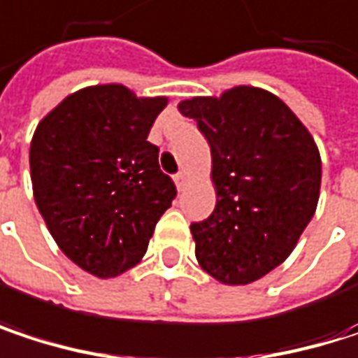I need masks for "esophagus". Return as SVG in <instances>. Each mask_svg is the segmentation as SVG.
<instances>
[{
    "mask_svg": "<svg viewBox=\"0 0 358 358\" xmlns=\"http://www.w3.org/2000/svg\"><path fill=\"white\" fill-rule=\"evenodd\" d=\"M186 174H184V172H178V174H176V176H174V182H176V186H178V190H182V188H184V186H186Z\"/></svg>",
    "mask_w": 358,
    "mask_h": 358,
    "instance_id": "esophagus-1",
    "label": "esophagus"
}]
</instances>
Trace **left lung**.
<instances>
[{
  "label": "left lung",
  "mask_w": 358,
  "mask_h": 358,
  "mask_svg": "<svg viewBox=\"0 0 358 358\" xmlns=\"http://www.w3.org/2000/svg\"><path fill=\"white\" fill-rule=\"evenodd\" d=\"M211 147L215 209L190 224L199 265L245 286L288 259L311 222L322 186L320 149L280 97L234 87L180 101Z\"/></svg>",
  "instance_id": "8db88e82"
}]
</instances>
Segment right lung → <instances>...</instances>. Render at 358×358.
<instances>
[{
    "instance_id": "obj_1",
    "label": "right lung",
    "mask_w": 358,
    "mask_h": 358,
    "mask_svg": "<svg viewBox=\"0 0 358 358\" xmlns=\"http://www.w3.org/2000/svg\"><path fill=\"white\" fill-rule=\"evenodd\" d=\"M168 97H136L124 85L68 95L31 141L33 194L62 252L97 278H115L147 252L176 196L147 141Z\"/></svg>"
}]
</instances>
